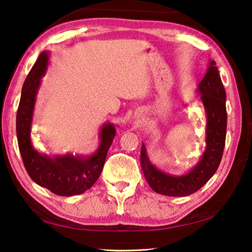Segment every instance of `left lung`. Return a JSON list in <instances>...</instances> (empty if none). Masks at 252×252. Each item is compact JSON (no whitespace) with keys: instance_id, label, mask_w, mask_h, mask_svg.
Instances as JSON below:
<instances>
[{"instance_id":"left-lung-1","label":"left lung","mask_w":252,"mask_h":252,"mask_svg":"<svg viewBox=\"0 0 252 252\" xmlns=\"http://www.w3.org/2000/svg\"><path fill=\"white\" fill-rule=\"evenodd\" d=\"M201 100L206 108L207 148L199 163L182 177H173L161 172L149 162L146 148L141 149V167L149 186L157 193L169 197H185L194 193L203 187L216 173L222 158L225 131H227V109L225 90L216 62L211 61L208 72L199 84Z\"/></svg>"}]
</instances>
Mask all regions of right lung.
Here are the masks:
<instances>
[{"instance_id": "obj_1", "label": "right lung", "mask_w": 252, "mask_h": 252, "mask_svg": "<svg viewBox=\"0 0 252 252\" xmlns=\"http://www.w3.org/2000/svg\"><path fill=\"white\" fill-rule=\"evenodd\" d=\"M48 64V54L41 53L24 81L20 104L16 113V134L21 157L29 176L34 182L58 195L81 194L94 185L103 169L108 150L116 135L112 125H105L101 131V144L94 155L89 158L49 157L40 155L30 139L35 94L41 76Z\"/></svg>"}]
</instances>
